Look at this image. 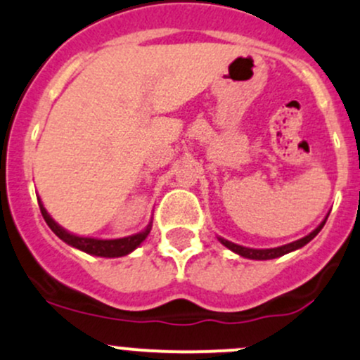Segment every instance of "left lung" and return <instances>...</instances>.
Returning <instances> with one entry per match:
<instances>
[{
    "mask_svg": "<svg viewBox=\"0 0 360 360\" xmlns=\"http://www.w3.org/2000/svg\"><path fill=\"white\" fill-rule=\"evenodd\" d=\"M328 216L324 218V221L321 223V225L316 228V230H312L311 233L305 235L304 238H300V240H295L292 243H287V245H281V247H274V249H250V247H243V245H238V243H233L230 240H225V238L218 237V240L223 243V245L228 247L230 250H233L235 254H238V256L242 257H247V259H256V261H268V259H276V257H281L285 256V254L292 252V250H297L300 249V247H304L305 243H309L312 240V238L316 237V235L319 233L321 228L324 226V223H326Z\"/></svg>",
    "mask_w": 360,
    "mask_h": 360,
    "instance_id": "1",
    "label": "left lung"
}]
</instances>
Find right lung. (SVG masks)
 <instances>
[{"label": "right lung", "mask_w": 360, "mask_h": 360, "mask_svg": "<svg viewBox=\"0 0 360 360\" xmlns=\"http://www.w3.org/2000/svg\"><path fill=\"white\" fill-rule=\"evenodd\" d=\"M39 200V207H41V214L44 218V221L48 223V226L51 228L53 231L61 238L63 242H67L68 245L75 247V249L82 250V252L92 254V256H99V257H122L130 254L132 250L137 249L142 242L146 240V237L149 235L150 231V223L146 226V230L139 231V233L130 235V237H123V238H113V240H101V238H91V237H79V235H73L70 231H67L65 228H61L51 216L48 214L46 207L42 206L41 199Z\"/></svg>", "instance_id": "right-lung-1"}]
</instances>
